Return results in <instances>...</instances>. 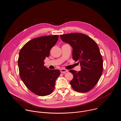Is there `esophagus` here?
Returning <instances> with one entry per match:
<instances>
[{
    "mask_svg": "<svg viewBox=\"0 0 121 121\" xmlns=\"http://www.w3.org/2000/svg\"><path fill=\"white\" fill-rule=\"evenodd\" d=\"M60 71H61V72L62 73H65L67 72L68 71V70L65 69H63V68H62V69H61Z\"/></svg>",
    "mask_w": 121,
    "mask_h": 121,
    "instance_id": "34e87169",
    "label": "esophagus"
}]
</instances>
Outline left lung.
<instances>
[{"label": "left lung", "instance_id": "left-lung-1", "mask_svg": "<svg viewBox=\"0 0 121 121\" xmlns=\"http://www.w3.org/2000/svg\"><path fill=\"white\" fill-rule=\"evenodd\" d=\"M61 40L73 48L72 57L78 61L81 71H69L73 75L70 83L74 90L87 92L99 81L103 71V60L96 43L86 34L71 33L60 35Z\"/></svg>", "mask_w": 121, "mask_h": 121}]
</instances>
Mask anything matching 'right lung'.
Segmentation results:
<instances>
[{
  "mask_svg": "<svg viewBox=\"0 0 121 121\" xmlns=\"http://www.w3.org/2000/svg\"><path fill=\"white\" fill-rule=\"evenodd\" d=\"M58 35L34 38L21 49L18 61L20 77L26 87L37 95L44 96L54 91L60 75L58 69L50 70L44 66V60L58 40Z\"/></svg>",
  "mask_w": 121,
  "mask_h": 121,
  "instance_id": "right-lung-1",
  "label": "right lung"
}]
</instances>
